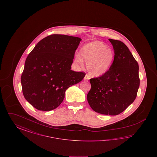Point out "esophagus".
I'll return each instance as SVG.
<instances>
[{
	"label": "esophagus",
	"instance_id": "34e87169",
	"mask_svg": "<svg viewBox=\"0 0 157 157\" xmlns=\"http://www.w3.org/2000/svg\"><path fill=\"white\" fill-rule=\"evenodd\" d=\"M90 76L86 74V75H85V77H84V80L85 81H88L90 79Z\"/></svg>",
	"mask_w": 157,
	"mask_h": 157
}]
</instances>
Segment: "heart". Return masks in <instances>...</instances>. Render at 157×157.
Masks as SVG:
<instances>
[{
    "mask_svg": "<svg viewBox=\"0 0 157 157\" xmlns=\"http://www.w3.org/2000/svg\"><path fill=\"white\" fill-rule=\"evenodd\" d=\"M114 59L112 49L101 41H95L83 46L75 61L81 65L86 62V69L92 77L105 75L110 69Z\"/></svg>",
    "mask_w": 157,
    "mask_h": 157,
    "instance_id": "heart-1",
    "label": "heart"
}]
</instances>
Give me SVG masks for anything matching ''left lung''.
Returning <instances> with one entry per match:
<instances>
[{
    "instance_id": "obj_1",
    "label": "left lung",
    "mask_w": 157,
    "mask_h": 157,
    "mask_svg": "<svg viewBox=\"0 0 157 157\" xmlns=\"http://www.w3.org/2000/svg\"><path fill=\"white\" fill-rule=\"evenodd\" d=\"M114 59L109 70L101 76L90 79L87 100L95 112L117 115L134 101L140 86L139 66L122 42L109 39Z\"/></svg>"
}]
</instances>
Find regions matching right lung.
Here are the masks:
<instances>
[{
    "label": "right lung",
    "instance_id": "1",
    "mask_svg": "<svg viewBox=\"0 0 157 157\" xmlns=\"http://www.w3.org/2000/svg\"><path fill=\"white\" fill-rule=\"evenodd\" d=\"M81 39L51 35L40 40L28 56L21 76L23 96L39 111H51L62 102L65 91L81 82L83 72L71 70Z\"/></svg>",
    "mask_w": 157,
    "mask_h": 157
}]
</instances>
